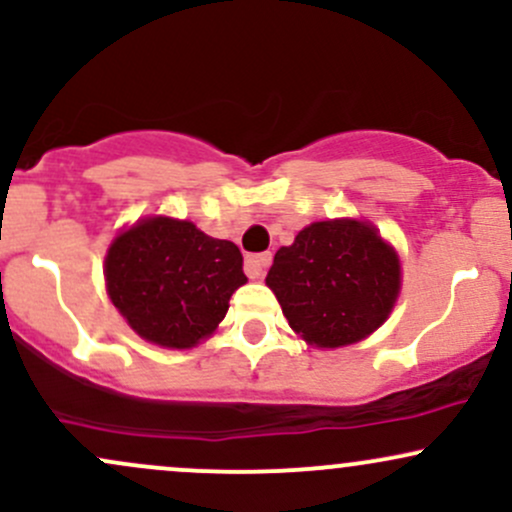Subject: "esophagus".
<instances>
[{
  "mask_svg": "<svg viewBox=\"0 0 512 512\" xmlns=\"http://www.w3.org/2000/svg\"><path fill=\"white\" fill-rule=\"evenodd\" d=\"M269 262H272V252H262V255H250L245 260V272L247 277L252 279H260L262 274L267 272Z\"/></svg>",
  "mask_w": 512,
  "mask_h": 512,
  "instance_id": "1",
  "label": "esophagus"
}]
</instances>
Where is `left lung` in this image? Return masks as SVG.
I'll return each instance as SVG.
<instances>
[{
    "label": "left lung",
    "instance_id": "obj_1",
    "mask_svg": "<svg viewBox=\"0 0 512 512\" xmlns=\"http://www.w3.org/2000/svg\"><path fill=\"white\" fill-rule=\"evenodd\" d=\"M267 286L308 345L342 347L389 318L401 265L369 223L320 221L279 247Z\"/></svg>",
    "mask_w": 512,
    "mask_h": 512
}]
</instances>
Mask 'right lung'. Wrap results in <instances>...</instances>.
<instances>
[{
    "label": "right lung",
    "instance_id": "obj_1",
    "mask_svg": "<svg viewBox=\"0 0 512 512\" xmlns=\"http://www.w3.org/2000/svg\"><path fill=\"white\" fill-rule=\"evenodd\" d=\"M104 277L111 301L140 338L174 350L211 335L233 291L247 282L238 245L172 218H145L121 233L109 247Z\"/></svg>",
    "mask_w": 512,
    "mask_h": 512
}]
</instances>
